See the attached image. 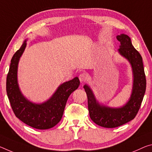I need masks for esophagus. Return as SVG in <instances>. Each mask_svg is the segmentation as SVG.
<instances>
[{
  "label": "esophagus",
  "instance_id": "esophagus-1",
  "mask_svg": "<svg viewBox=\"0 0 152 152\" xmlns=\"http://www.w3.org/2000/svg\"><path fill=\"white\" fill-rule=\"evenodd\" d=\"M87 74L86 73H81L80 75H79V80H80V82H85L86 80V79H87Z\"/></svg>",
  "mask_w": 152,
  "mask_h": 152
}]
</instances>
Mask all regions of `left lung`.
Here are the masks:
<instances>
[{"instance_id":"obj_1","label":"left lung","mask_w":152,"mask_h":152,"mask_svg":"<svg viewBox=\"0 0 152 152\" xmlns=\"http://www.w3.org/2000/svg\"><path fill=\"white\" fill-rule=\"evenodd\" d=\"M116 38L120 42L118 50L119 53L128 60L132 67L133 85L128 102L118 108L100 105L90 86H84L87 95L90 118L95 124L105 128H115L134 119L141 107L146 89V78L140 53L132 46L129 36L122 34Z\"/></svg>"}]
</instances>
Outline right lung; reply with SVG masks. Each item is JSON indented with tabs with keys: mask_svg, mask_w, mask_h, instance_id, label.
Listing matches in <instances>:
<instances>
[{
	"mask_svg": "<svg viewBox=\"0 0 152 152\" xmlns=\"http://www.w3.org/2000/svg\"><path fill=\"white\" fill-rule=\"evenodd\" d=\"M26 47V40L11 60L7 77L6 89L14 114L23 123L37 129L52 128L59 123L63 116L66 102L70 94L78 88V77L60 85L49 99L40 104L28 100L20 90L18 83V67Z\"/></svg>",
	"mask_w": 152,
	"mask_h": 152,
	"instance_id": "1",
	"label": "right lung"
}]
</instances>
